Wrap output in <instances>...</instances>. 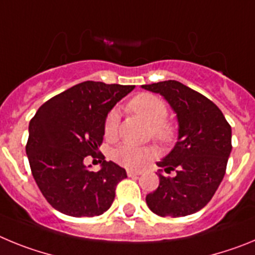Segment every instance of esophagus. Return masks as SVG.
Returning a JSON list of instances; mask_svg holds the SVG:
<instances>
[{
	"label": "esophagus",
	"instance_id": "34e87169",
	"mask_svg": "<svg viewBox=\"0 0 255 255\" xmlns=\"http://www.w3.org/2000/svg\"><path fill=\"white\" fill-rule=\"evenodd\" d=\"M140 171H136V170H128V176L129 177H136L140 175Z\"/></svg>",
	"mask_w": 255,
	"mask_h": 255
}]
</instances>
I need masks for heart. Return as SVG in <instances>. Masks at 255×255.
Listing matches in <instances>:
<instances>
[{
	"mask_svg": "<svg viewBox=\"0 0 255 255\" xmlns=\"http://www.w3.org/2000/svg\"><path fill=\"white\" fill-rule=\"evenodd\" d=\"M129 107L136 115L152 125V134L161 141H170L175 135V129L170 123H166L167 106L158 97L152 94H139L134 97L129 103ZM120 115L117 110H112L107 115L105 121L106 138L114 139L117 134ZM155 155V150L150 147H138L134 144L124 143L116 148L114 158L117 163L129 168H140Z\"/></svg>",
	"mask_w": 255,
	"mask_h": 255,
	"instance_id": "1",
	"label": "heart"
}]
</instances>
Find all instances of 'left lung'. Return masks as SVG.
I'll return each mask as SVG.
<instances>
[{
    "instance_id": "obj_1",
    "label": "left lung",
    "mask_w": 255,
    "mask_h": 255,
    "mask_svg": "<svg viewBox=\"0 0 255 255\" xmlns=\"http://www.w3.org/2000/svg\"><path fill=\"white\" fill-rule=\"evenodd\" d=\"M167 101L177 119V141L157 166L176 176L159 173V185L145 197L161 217H184L207 206L226 172L231 153V126L215 103L176 80L141 85Z\"/></svg>"
}]
</instances>
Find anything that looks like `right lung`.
<instances>
[{
    "mask_svg": "<svg viewBox=\"0 0 255 255\" xmlns=\"http://www.w3.org/2000/svg\"><path fill=\"white\" fill-rule=\"evenodd\" d=\"M134 88L80 83L43 103L29 123L25 149L31 173L47 202L61 213L94 217L111 207L116 185L128 177L125 168L103 161L93 172L84 159L97 154L106 117Z\"/></svg>",
    "mask_w": 255,
    "mask_h": 255,
    "instance_id": "right-lung-1",
    "label": "right lung"
}]
</instances>
